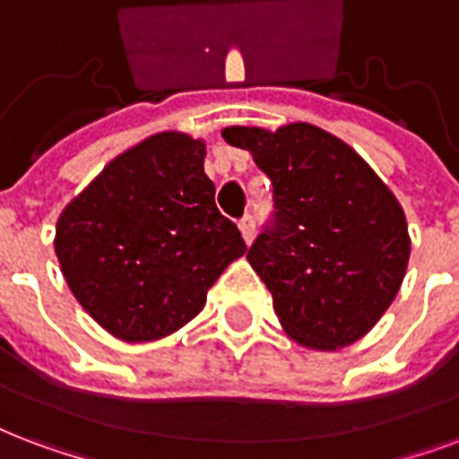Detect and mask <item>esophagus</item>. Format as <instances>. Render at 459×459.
I'll return each mask as SVG.
<instances>
[{
    "label": "esophagus",
    "instance_id": "obj_1",
    "mask_svg": "<svg viewBox=\"0 0 459 459\" xmlns=\"http://www.w3.org/2000/svg\"><path fill=\"white\" fill-rule=\"evenodd\" d=\"M238 229H240V233H243L245 243L250 245L253 243L255 238V219L250 214H245L243 219H240V223H238Z\"/></svg>",
    "mask_w": 459,
    "mask_h": 459
}]
</instances>
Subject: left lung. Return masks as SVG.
<instances>
[{
    "instance_id": "obj_1",
    "label": "left lung",
    "mask_w": 459,
    "mask_h": 459,
    "mask_svg": "<svg viewBox=\"0 0 459 459\" xmlns=\"http://www.w3.org/2000/svg\"><path fill=\"white\" fill-rule=\"evenodd\" d=\"M274 185V216L247 250L279 323L299 344H354L390 307L407 272V219L373 168L330 132L226 127Z\"/></svg>"
}]
</instances>
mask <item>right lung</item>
Masks as SVG:
<instances>
[{
    "label": "right lung",
    "instance_id": "1",
    "mask_svg": "<svg viewBox=\"0 0 459 459\" xmlns=\"http://www.w3.org/2000/svg\"><path fill=\"white\" fill-rule=\"evenodd\" d=\"M204 156L202 139L149 136L59 214L62 274L113 337L152 342L180 330L223 269L247 253L236 223L216 209Z\"/></svg>",
    "mask_w": 459,
    "mask_h": 459
}]
</instances>
